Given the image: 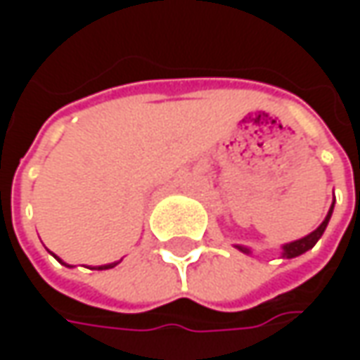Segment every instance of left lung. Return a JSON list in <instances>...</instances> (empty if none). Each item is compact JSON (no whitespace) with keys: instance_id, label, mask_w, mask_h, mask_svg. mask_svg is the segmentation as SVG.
Returning a JSON list of instances; mask_svg holds the SVG:
<instances>
[{"instance_id":"left-lung-1","label":"left lung","mask_w":360,"mask_h":360,"mask_svg":"<svg viewBox=\"0 0 360 360\" xmlns=\"http://www.w3.org/2000/svg\"><path fill=\"white\" fill-rule=\"evenodd\" d=\"M333 208H335V202L330 204V210H328V214L326 218L323 220V224L319 226L316 230H312L311 234H307L304 238H298L295 242H288V244H283V258H295V256H300L304 255L307 250H311L312 246L319 242V238L323 236V232L326 230V224H328V220H330V214H333ZM240 252L244 255H248L250 252V248H246V246H242V244H234Z\"/></svg>"}]
</instances>
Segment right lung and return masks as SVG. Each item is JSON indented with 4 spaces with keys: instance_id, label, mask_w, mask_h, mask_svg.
Returning a JSON list of instances; mask_svg holds the SVG:
<instances>
[{
    "instance_id": "obj_1",
    "label": "right lung",
    "mask_w": 360,
    "mask_h": 360,
    "mask_svg": "<svg viewBox=\"0 0 360 360\" xmlns=\"http://www.w3.org/2000/svg\"><path fill=\"white\" fill-rule=\"evenodd\" d=\"M56 258H58V256H56ZM58 260H60V258H58ZM60 262H62V260H60ZM62 264H65V262H62ZM116 264H118V262H114V264H104V266H94V270H105V269H112V266H116ZM65 266H68V264H65Z\"/></svg>"
}]
</instances>
